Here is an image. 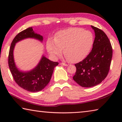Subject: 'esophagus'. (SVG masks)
I'll return each instance as SVG.
<instances>
[{"mask_svg":"<svg viewBox=\"0 0 122 122\" xmlns=\"http://www.w3.org/2000/svg\"><path fill=\"white\" fill-rule=\"evenodd\" d=\"M60 65H62V66H68L67 65V64L65 63H60Z\"/></svg>","mask_w":122,"mask_h":122,"instance_id":"esophagus-1","label":"esophagus"}]
</instances>
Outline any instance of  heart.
Here are the masks:
<instances>
[{"label": "heart", "instance_id": "1", "mask_svg": "<svg viewBox=\"0 0 122 122\" xmlns=\"http://www.w3.org/2000/svg\"><path fill=\"white\" fill-rule=\"evenodd\" d=\"M94 42V35L89 30L71 27L57 32L54 40L48 39L46 49L53 58L56 59L61 55L63 49L66 58L73 62H76L87 56Z\"/></svg>", "mask_w": 122, "mask_h": 122}]
</instances>
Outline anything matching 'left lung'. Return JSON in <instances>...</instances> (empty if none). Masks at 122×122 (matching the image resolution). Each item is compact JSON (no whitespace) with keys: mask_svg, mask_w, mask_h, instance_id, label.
Wrapping results in <instances>:
<instances>
[{"mask_svg":"<svg viewBox=\"0 0 122 122\" xmlns=\"http://www.w3.org/2000/svg\"><path fill=\"white\" fill-rule=\"evenodd\" d=\"M95 38L92 51L83 61L75 65L73 80L82 87L90 88L101 83L107 77L112 56L111 43L105 33L91 26Z\"/></svg>","mask_w":122,"mask_h":122,"instance_id":"obj_1","label":"left lung"}]
</instances>
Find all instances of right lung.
Returning a JSON list of instances; mask_svg holds the SVG:
<instances>
[{"label": "right lung", "mask_w": 122, "mask_h": 122, "mask_svg": "<svg viewBox=\"0 0 122 122\" xmlns=\"http://www.w3.org/2000/svg\"><path fill=\"white\" fill-rule=\"evenodd\" d=\"M34 39L42 42L43 36L36 33L32 27H29L16 35L12 41L9 55V66L14 81L20 87L30 92L42 90L50 81L54 68L59 63L49 60L44 55L36 67L28 71H22L16 66L14 59L15 44L26 39Z\"/></svg>", "instance_id": "obj_1"}]
</instances>
